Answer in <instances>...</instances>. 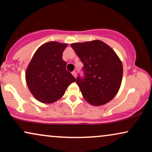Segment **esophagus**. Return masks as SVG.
Returning <instances> with one entry per match:
<instances>
[{"label":"esophagus","mask_w":152,"mask_h":152,"mask_svg":"<svg viewBox=\"0 0 152 152\" xmlns=\"http://www.w3.org/2000/svg\"><path fill=\"white\" fill-rule=\"evenodd\" d=\"M72 75H73L76 78V77H77V73H76V72L75 71H73L72 72Z\"/></svg>","instance_id":"obj_1"}]
</instances>
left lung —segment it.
<instances>
[{"mask_svg": "<svg viewBox=\"0 0 152 152\" xmlns=\"http://www.w3.org/2000/svg\"><path fill=\"white\" fill-rule=\"evenodd\" d=\"M72 48L84 64L85 79H77L83 97L93 106L113 99L121 86L122 61L109 45L100 40L73 43Z\"/></svg>", "mask_w": 152, "mask_h": 152, "instance_id": "obj_1", "label": "left lung"}]
</instances>
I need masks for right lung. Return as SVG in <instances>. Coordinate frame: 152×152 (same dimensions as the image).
I'll list each match as a JSON object with an SVG mask.
<instances>
[{"label":"right lung","instance_id":"add662e5","mask_svg":"<svg viewBox=\"0 0 152 152\" xmlns=\"http://www.w3.org/2000/svg\"><path fill=\"white\" fill-rule=\"evenodd\" d=\"M67 43L48 41L41 45L31 59L26 72L27 85L37 100L51 104L63 97L68 86L76 81L66 70L62 59Z\"/></svg>","mask_w":152,"mask_h":152}]
</instances>
